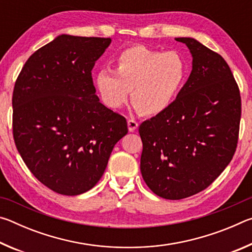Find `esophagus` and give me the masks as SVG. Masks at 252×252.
Returning <instances> with one entry per match:
<instances>
[{"label":"esophagus","mask_w":252,"mask_h":252,"mask_svg":"<svg viewBox=\"0 0 252 252\" xmlns=\"http://www.w3.org/2000/svg\"><path fill=\"white\" fill-rule=\"evenodd\" d=\"M138 126H139L138 121L133 120V119H129V120H127V127H129L130 132L135 131L136 129H138Z\"/></svg>","instance_id":"1"}]
</instances>
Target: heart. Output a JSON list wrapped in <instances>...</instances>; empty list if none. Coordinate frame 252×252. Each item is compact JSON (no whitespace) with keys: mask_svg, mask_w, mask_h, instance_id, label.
<instances>
[{"mask_svg":"<svg viewBox=\"0 0 252 252\" xmlns=\"http://www.w3.org/2000/svg\"><path fill=\"white\" fill-rule=\"evenodd\" d=\"M189 64L178 51L132 45L116 59V72L103 69L95 76L103 103L111 109L125 104L131 92L134 109L143 116H157L167 110L185 87Z\"/></svg>","mask_w":252,"mask_h":252,"instance_id":"1","label":"heart"}]
</instances>
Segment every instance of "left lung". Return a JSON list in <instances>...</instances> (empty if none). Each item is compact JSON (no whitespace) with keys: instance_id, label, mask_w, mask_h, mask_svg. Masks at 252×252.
Wrapping results in <instances>:
<instances>
[{"instance_id":"8db88e82","label":"left lung","mask_w":252,"mask_h":252,"mask_svg":"<svg viewBox=\"0 0 252 252\" xmlns=\"http://www.w3.org/2000/svg\"><path fill=\"white\" fill-rule=\"evenodd\" d=\"M192 54V71L169 108L142 122V178L169 200L208 188L232 160L241 118V96L228 63L191 37H177Z\"/></svg>"}]
</instances>
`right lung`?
Wrapping results in <instances>:
<instances>
[{"label": "right lung", "instance_id": "1", "mask_svg": "<svg viewBox=\"0 0 252 252\" xmlns=\"http://www.w3.org/2000/svg\"><path fill=\"white\" fill-rule=\"evenodd\" d=\"M110 37L58 36L35 51L15 81L13 138L30 171L54 192L92 189L113 147L127 133L125 117L101 103L91 71Z\"/></svg>", "mask_w": 252, "mask_h": 252}]
</instances>
